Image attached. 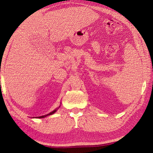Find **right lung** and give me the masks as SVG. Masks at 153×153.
Instances as JSON below:
<instances>
[{"label": "right lung", "mask_w": 153, "mask_h": 153, "mask_svg": "<svg viewBox=\"0 0 153 153\" xmlns=\"http://www.w3.org/2000/svg\"><path fill=\"white\" fill-rule=\"evenodd\" d=\"M57 109H55V110H54L53 111H52V112H50V113H49L48 114H47V115H43V116H40V117H36V118H44V117H47V116H48V115H52V114H53L55 112H56L57 111Z\"/></svg>", "instance_id": "add662e5"}]
</instances>
